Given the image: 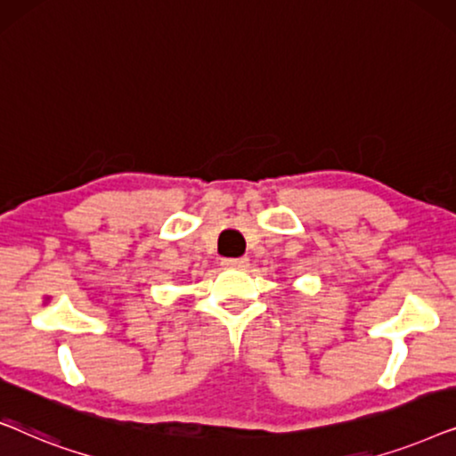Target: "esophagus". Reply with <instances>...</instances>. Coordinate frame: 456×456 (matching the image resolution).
Wrapping results in <instances>:
<instances>
[{
	"label": "esophagus",
	"mask_w": 456,
	"mask_h": 456,
	"mask_svg": "<svg viewBox=\"0 0 456 456\" xmlns=\"http://www.w3.org/2000/svg\"><path fill=\"white\" fill-rule=\"evenodd\" d=\"M222 265L228 267V270H247L248 267V259L240 257V259H222Z\"/></svg>",
	"instance_id": "obj_1"
}]
</instances>
